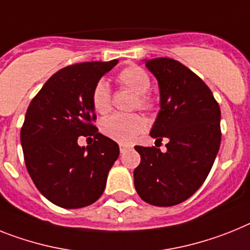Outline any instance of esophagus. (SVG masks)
<instances>
[{"instance_id": "1", "label": "esophagus", "mask_w": 250, "mask_h": 250, "mask_svg": "<svg viewBox=\"0 0 250 250\" xmlns=\"http://www.w3.org/2000/svg\"><path fill=\"white\" fill-rule=\"evenodd\" d=\"M130 148H131V146H127V144H120V153H125V151L129 150Z\"/></svg>"}]
</instances>
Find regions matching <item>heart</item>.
<instances>
[{
	"label": "heart",
	"instance_id": "1",
	"mask_svg": "<svg viewBox=\"0 0 250 250\" xmlns=\"http://www.w3.org/2000/svg\"><path fill=\"white\" fill-rule=\"evenodd\" d=\"M117 81L121 86L136 93L134 107L144 111H150L154 108V100L148 93L151 84L150 76L144 68L139 65H129L119 73ZM91 102L93 110L97 114L104 115L111 110V92L106 81L100 80L96 83L91 95ZM100 127L102 134L110 139L121 144H129L146 130V123L140 115L114 114L104 119Z\"/></svg>",
	"mask_w": 250,
	"mask_h": 250
}]
</instances>
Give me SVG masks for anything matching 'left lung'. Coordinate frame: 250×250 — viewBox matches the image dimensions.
Returning <instances> with one entry per match:
<instances>
[{
  "label": "left lung",
  "mask_w": 250,
  "mask_h": 250,
  "mask_svg": "<svg viewBox=\"0 0 250 250\" xmlns=\"http://www.w3.org/2000/svg\"><path fill=\"white\" fill-rule=\"evenodd\" d=\"M146 65L158 81L161 110L151 138H167V150L135 146L140 164L134 185L142 200L173 206L191 197L205 182L220 148V107L204 81L182 63L155 58Z\"/></svg>",
  "instance_id": "1"
}]
</instances>
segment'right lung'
Wrapping results in <instances>:
<instances>
[{
    "instance_id": "right-lung-1",
    "label": "right lung",
    "mask_w": 250,
    "mask_h": 250,
    "mask_svg": "<svg viewBox=\"0 0 250 250\" xmlns=\"http://www.w3.org/2000/svg\"><path fill=\"white\" fill-rule=\"evenodd\" d=\"M119 63L86 62L58 70L30 102L21 127L27 172L44 197L64 208H81L101 197L120 149L99 133L91 95ZM94 138L86 148L78 138Z\"/></svg>"
}]
</instances>
